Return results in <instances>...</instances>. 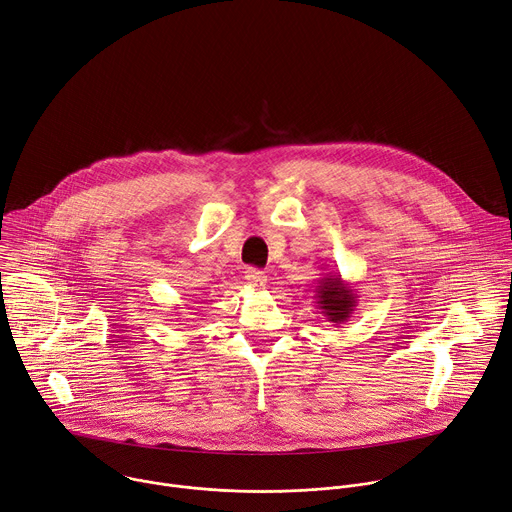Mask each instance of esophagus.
<instances>
[{"label":"esophagus","instance_id":"esophagus-1","mask_svg":"<svg viewBox=\"0 0 512 512\" xmlns=\"http://www.w3.org/2000/svg\"><path fill=\"white\" fill-rule=\"evenodd\" d=\"M246 280H248L252 286L260 288V286L266 284V274L260 272V270H256V268H248V270H246Z\"/></svg>","mask_w":512,"mask_h":512}]
</instances>
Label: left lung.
Instances as JSON below:
<instances>
[{
  "label": "left lung",
  "mask_w": 512,
  "mask_h": 512,
  "mask_svg": "<svg viewBox=\"0 0 512 512\" xmlns=\"http://www.w3.org/2000/svg\"><path fill=\"white\" fill-rule=\"evenodd\" d=\"M317 284L319 286L315 288V300L321 309V315L335 325L349 321L357 306V290L349 286L341 278V274H327L317 280Z\"/></svg>",
  "instance_id": "8db88e82"
}]
</instances>
